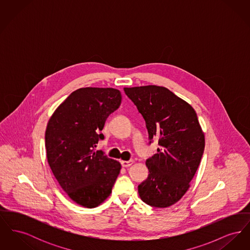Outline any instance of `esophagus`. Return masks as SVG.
<instances>
[{
	"mask_svg": "<svg viewBox=\"0 0 250 250\" xmlns=\"http://www.w3.org/2000/svg\"><path fill=\"white\" fill-rule=\"evenodd\" d=\"M133 160H129V161H121V164L124 167H127L131 166L133 164Z\"/></svg>",
	"mask_w": 250,
	"mask_h": 250,
	"instance_id": "obj_1",
	"label": "esophagus"
}]
</instances>
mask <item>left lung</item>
Returning a JSON list of instances; mask_svg holds the SVG:
<instances>
[{
  "mask_svg": "<svg viewBox=\"0 0 250 250\" xmlns=\"http://www.w3.org/2000/svg\"><path fill=\"white\" fill-rule=\"evenodd\" d=\"M145 120L150 143L157 153L146 160L149 175L138 187L146 204L165 208L178 202L201 163L204 134L188 103L165 87L148 85L124 89Z\"/></svg>",
  "mask_w": 250,
  "mask_h": 250,
  "instance_id": "left-lung-1",
  "label": "left lung"
}]
</instances>
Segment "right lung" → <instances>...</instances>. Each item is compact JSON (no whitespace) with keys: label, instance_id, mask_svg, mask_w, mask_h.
Listing matches in <instances>:
<instances>
[{"label":"right lung","instance_id":"right-lung-1","mask_svg":"<svg viewBox=\"0 0 250 250\" xmlns=\"http://www.w3.org/2000/svg\"><path fill=\"white\" fill-rule=\"evenodd\" d=\"M122 95L113 88H81L73 92L48 121L45 146L53 175L78 204L94 208L110 195L121 164L95 151L108 115Z\"/></svg>","mask_w":250,"mask_h":250}]
</instances>
